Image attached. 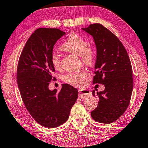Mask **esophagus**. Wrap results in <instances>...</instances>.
<instances>
[{
	"instance_id": "esophagus-1",
	"label": "esophagus",
	"mask_w": 148,
	"mask_h": 148,
	"mask_svg": "<svg viewBox=\"0 0 148 148\" xmlns=\"http://www.w3.org/2000/svg\"><path fill=\"white\" fill-rule=\"evenodd\" d=\"M78 96L80 98L84 99L91 96V92L89 90L87 89H79Z\"/></svg>"
}]
</instances>
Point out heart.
<instances>
[{
    "instance_id": "heart-1",
    "label": "heart",
    "mask_w": 148,
    "mask_h": 148,
    "mask_svg": "<svg viewBox=\"0 0 148 148\" xmlns=\"http://www.w3.org/2000/svg\"><path fill=\"white\" fill-rule=\"evenodd\" d=\"M61 50L70 52L80 56L81 60L85 65L91 66L95 60V49L88 45L84 37L76 34H72L67 37L65 41L61 45ZM50 62L56 69L61 67V60L58 54L52 53L50 56ZM87 74L85 72L77 73H69L63 77V80L76 87L82 86L85 83Z\"/></svg>"
}]
</instances>
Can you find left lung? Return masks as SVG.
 Segmentation results:
<instances>
[{"label": "left lung", "mask_w": 148, "mask_h": 148, "mask_svg": "<svg viewBox=\"0 0 148 148\" xmlns=\"http://www.w3.org/2000/svg\"><path fill=\"white\" fill-rule=\"evenodd\" d=\"M82 29L92 36L97 48L92 82L105 86L103 91L92 90L99 102L91 111V116L98 122L111 123L119 119L130 105L133 88L130 59L119 39L101 24Z\"/></svg>", "instance_id": "1"}]
</instances>
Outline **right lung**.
I'll return each instance as SVG.
<instances>
[{
	"label": "right lung",
	"mask_w": 148,
	"mask_h": 148,
	"mask_svg": "<svg viewBox=\"0 0 148 148\" xmlns=\"http://www.w3.org/2000/svg\"><path fill=\"white\" fill-rule=\"evenodd\" d=\"M65 34L58 28L36 29L26 42L17 65V81L23 103L32 118L45 127H56L65 123L77 99L78 90L69 84H63L60 91L48 88L50 82L56 79L50 56L56 41Z\"/></svg>",
	"instance_id": "add662e5"
}]
</instances>
